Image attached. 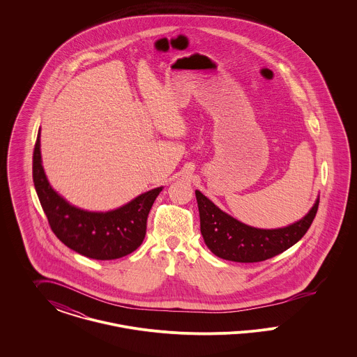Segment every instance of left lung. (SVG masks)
Instances as JSON below:
<instances>
[{"label":"left lung","mask_w":357,"mask_h":357,"mask_svg":"<svg viewBox=\"0 0 357 357\" xmlns=\"http://www.w3.org/2000/svg\"><path fill=\"white\" fill-rule=\"evenodd\" d=\"M195 197L204 243L217 257L234 262L265 261L291 248L305 236L320 202L317 198L305 217L285 227L257 229L222 211L199 190Z\"/></svg>","instance_id":"1"}]
</instances>
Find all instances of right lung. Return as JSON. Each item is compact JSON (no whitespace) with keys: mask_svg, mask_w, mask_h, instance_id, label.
I'll list each match as a JSON object with an SVG mask.
<instances>
[{"mask_svg":"<svg viewBox=\"0 0 357 357\" xmlns=\"http://www.w3.org/2000/svg\"><path fill=\"white\" fill-rule=\"evenodd\" d=\"M40 131L33 151V183L52 231L66 246L92 259H116L136 250L146 236L147 217L163 190L156 187L109 211H88L53 190L41 160Z\"/></svg>","mask_w":357,"mask_h":357,"instance_id":"1","label":"right lung"}]
</instances>
